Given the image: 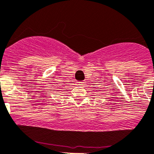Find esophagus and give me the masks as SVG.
<instances>
[{"instance_id": "esophagus-1", "label": "esophagus", "mask_w": 154, "mask_h": 154, "mask_svg": "<svg viewBox=\"0 0 154 154\" xmlns=\"http://www.w3.org/2000/svg\"><path fill=\"white\" fill-rule=\"evenodd\" d=\"M77 85H80V86H82V85H85V82H83V81L77 82Z\"/></svg>"}]
</instances>
